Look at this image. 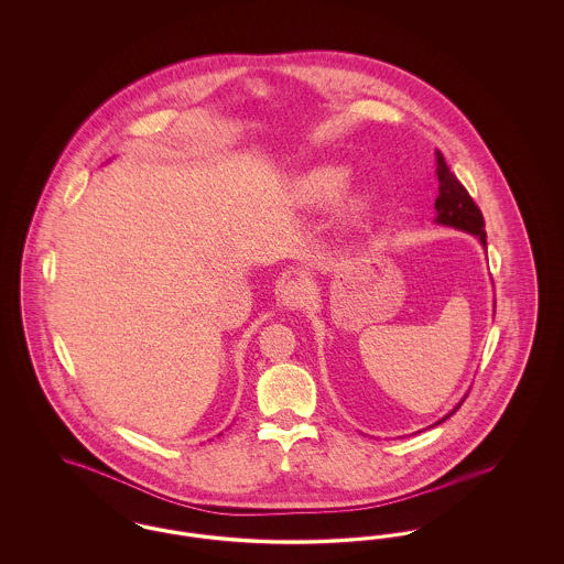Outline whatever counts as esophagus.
Instances as JSON below:
<instances>
[{"label":"esophagus","mask_w":564,"mask_h":564,"mask_svg":"<svg viewBox=\"0 0 564 564\" xmlns=\"http://www.w3.org/2000/svg\"><path fill=\"white\" fill-rule=\"evenodd\" d=\"M280 301H282L286 307H291V310L305 305V301H307V289H305V284L301 282L300 278H291V280H286V282L282 284V289H280Z\"/></svg>","instance_id":"esophagus-1"}]
</instances>
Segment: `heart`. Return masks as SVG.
Masks as SVG:
<instances>
[{"label":"heart","instance_id":"1","mask_svg":"<svg viewBox=\"0 0 564 564\" xmlns=\"http://www.w3.org/2000/svg\"><path fill=\"white\" fill-rule=\"evenodd\" d=\"M350 182L346 166L327 164L305 173L297 184V194L307 205H327L334 203Z\"/></svg>","mask_w":564,"mask_h":564}]
</instances>
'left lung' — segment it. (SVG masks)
Instances as JSON below:
<instances>
[{
    "instance_id": "8db88e82",
    "label": "left lung",
    "mask_w": 564,
    "mask_h": 564,
    "mask_svg": "<svg viewBox=\"0 0 564 564\" xmlns=\"http://www.w3.org/2000/svg\"><path fill=\"white\" fill-rule=\"evenodd\" d=\"M436 177H438V196H436V203H434V207H436V223L477 235L479 241L486 248L488 246V241H486L488 235H486L484 214L477 207V203L473 200V196L468 194V189L464 188V184L451 173L449 164L445 162V155L438 150H436ZM462 402L445 419H441L438 423L447 421L451 414L462 406Z\"/></svg>"
}]
</instances>
